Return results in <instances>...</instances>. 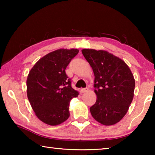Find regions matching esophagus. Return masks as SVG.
I'll use <instances>...</instances> for the list:
<instances>
[{
	"label": "esophagus",
	"mask_w": 155,
	"mask_h": 155,
	"mask_svg": "<svg viewBox=\"0 0 155 155\" xmlns=\"http://www.w3.org/2000/svg\"><path fill=\"white\" fill-rule=\"evenodd\" d=\"M88 90H89V89H88L87 87L81 89V93H84V92H86V91H88Z\"/></svg>",
	"instance_id": "esophagus-1"
}]
</instances>
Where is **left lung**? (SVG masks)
<instances>
[{
	"label": "left lung",
	"instance_id": "obj_1",
	"mask_svg": "<svg viewBox=\"0 0 155 155\" xmlns=\"http://www.w3.org/2000/svg\"><path fill=\"white\" fill-rule=\"evenodd\" d=\"M92 68L97 96L90 112L96 121L106 126L120 121L132 103L135 82L130 68L117 57L105 51L83 49Z\"/></svg>",
	"mask_w": 155,
	"mask_h": 155
}]
</instances>
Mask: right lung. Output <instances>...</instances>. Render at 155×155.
<instances>
[{"label": "right lung", "instance_id": "1", "mask_svg": "<svg viewBox=\"0 0 155 155\" xmlns=\"http://www.w3.org/2000/svg\"><path fill=\"white\" fill-rule=\"evenodd\" d=\"M78 52L77 49H59L50 52L34 65L27 80V97L37 117L56 126L70 116L69 104L78 92L72 87L66 67Z\"/></svg>", "mask_w": 155, "mask_h": 155}]
</instances>
